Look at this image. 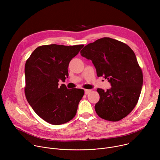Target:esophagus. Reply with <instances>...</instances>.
Returning a JSON list of instances; mask_svg holds the SVG:
<instances>
[{"label":"esophagus","mask_w":160,"mask_h":160,"mask_svg":"<svg viewBox=\"0 0 160 160\" xmlns=\"http://www.w3.org/2000/svg\"><path fill=\"white\" fill-rule=\"evenodd\" d=\"M91 92V90H88V89H85V94H86V95H87V94H88L90 92Z\"/></svg>","instance_id":"34e87169"}]
</instances>
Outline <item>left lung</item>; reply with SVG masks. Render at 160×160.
<instances>
[{"label":"left lung","instance_id":"8db88e82","mask_svg":"<svg viewBox=\"0 0 160 160\" xmlns=\"http://www.w3.org/2000/svg\"><path fill=\"white\" fill-rule=\"evenodd\" d=\"M82 56L94 64L98 77L108 79L111 88H98L100 99L95 110L102 119L117 122L133 110L138 102L143 75L133 51L127 44L109 37L88 43Z\"/></svg>","mask_w":160,"mask_h":160}]
</instances>
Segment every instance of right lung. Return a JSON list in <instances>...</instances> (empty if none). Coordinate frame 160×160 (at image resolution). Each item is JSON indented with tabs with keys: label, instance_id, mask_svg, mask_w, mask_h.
<instances>
[{
	"label": "right lung",
	"instance_id": "obj_1",
	"mask_svg": "<svg viewBox=\"0 0 160 160\" xmlns=\"http://www.w3.org/2000/svg\"><path fill=\"white\" fill-rule=\"evenodd\" d=\"M83 45L65 46L51 44L39 46L27 59L25 67L26 98L41 118L52 125L72 120L77 113L84 90L68 89L64 82L68 67Z\"/></svg>",
	"mask_w": 160,
	"mask_h": 160
}]
</instances>
